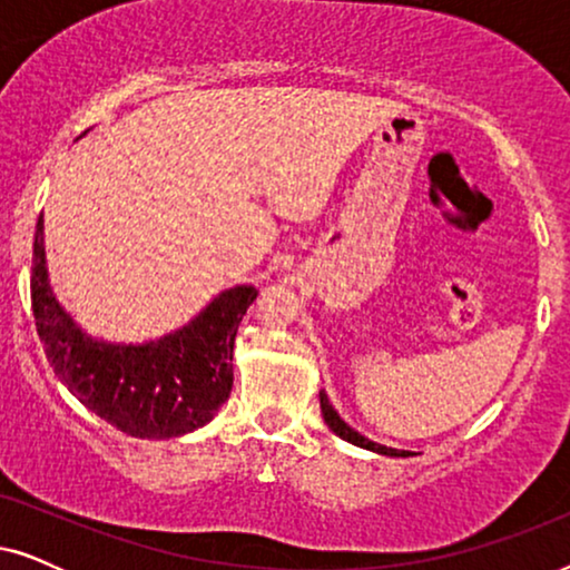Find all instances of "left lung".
<instances>
[{"label": "left lung", "mask_w": 570, "mask_h": 570, "mask_svg": "<svg viewBox=\"0 0 570 570\" xmlns=\"http://www.w3.org/2000/svg\"><path fill=\"white\" fill-rule=\"evenodd\" d=\"M318 404H322V415H324V423L330 425L332 431L337 433L342 441L353 443V446L368 449V451H373V454H381V456H410V454H412V451H402V449H392V446H381V443L371 441V439H365V435L357 433L355 428H350V425L345 423V420L340 417V412L332 407L330 396H326L324 389H322V392H318Z\"/></svg>", "instance_id": "8db88e82"}]
</instances>
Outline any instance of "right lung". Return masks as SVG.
I'll return each mask as SVG.
<instances>
[{"mask_svg": "<svg viewBox=\"0 0 570 570\" xmlns=\"http://www.w3.org/2000/svg\"><path fill=\"white\" fill-rule=\"evenodd\" d=\"M256 293L254 285L225 287L191 322L158 340H98L51 291L38 217L30 298L46 357L85 407L135 439H178L207 425L228 402L233 340Z\"/></svg>", "mask_w": 570, "mask_h": 570, "instance_id": "add662e5", "label": "right lung"}]
</instances>
